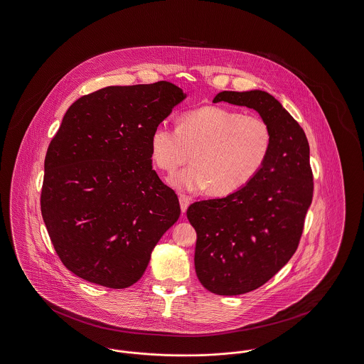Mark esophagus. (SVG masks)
Instances as JSON below:
<instances>
[{
  "instance_id": "obj_1",
  "label": "esophagus",
  "mask_w": 364,
  "mask_h": 364,
  "mask_svg": "<svg viewBox=\"0 0 364 364\" xmlns=\"http://www.w3.org/2000/svg\"><path fill=\"white\" fill-rule=\"evenodd\" d=\"M179 203H181V210L185 214L188 207H189V204H191V198L188 196H185V194H179Z\"/></svg>"
}]
</instances>
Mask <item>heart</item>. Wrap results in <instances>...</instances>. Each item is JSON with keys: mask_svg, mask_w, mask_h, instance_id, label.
I'll list each match as a JSON object with an SVG mask.
<instances>
[{"mask_svg": "<svg viewBox=\"0 0 364 364\" xmlns=\"http://www.w3.org/2000/svg\"><path fill=\"white\" fill-rule=\"evenodd\" d=\"M273 145L272 128L257 114L220 106H204L179 119L178 127L160 122L150 136L151 159L172 175L189 161L172 183L183 191L225 196L247 186L267 164Z\"/></svg>", "mask_w": 364, "mask_h": 364, "instance_id": "b5f03b06", "label": "heart"}]
</instances>
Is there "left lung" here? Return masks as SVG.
I'll return each instance as SVG.
<instances>
[{
    "label": "left lung",
    "instance_id": "8db88e82",
    "mask_svg": "<svg viewBox=\"0 0 364 364\" xmlns=\"http://www.w3.org/2000/svg\"><path fill=\"white\" fill-rule=\"evenodd\" d=\"M213 102L257 110L273 134L267 164L247 186L196 201L186 211L197 233L200 283L218 295H240L264 286L298 248L314 197L309 144L301 125L265 91H223Z\"/></svg>",
    "mask_w": 364,
    "mask_h": 364
}]
</instances>
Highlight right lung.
<instances>
[{
	"instance_id": "1",
	"label": "right lung",
	"mask_w": 364,
	"mask_h": 364,
	"mask_svg": "<svg viewBox=\"0 0 364 364\" xmlns=\"http://www.w3.org/2000/svg\"><path fill=\"white\" fill-rule=\"evenodd\" d=\"M185 97L168 81L106 87L66 112L46 156L41 214L75 276L132 286L179 218L178 196L151 167L150 136Z\"/></svg>"
}]
</instances>
